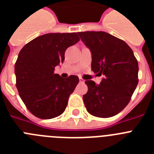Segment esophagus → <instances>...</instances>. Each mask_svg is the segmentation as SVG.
<instances>
[{
  "mask_svg": "<svg viewBox=\"0 0 154 154\" xmlns=\"http://www.w3.org/2000/svg\"><path fill=\"white\" fill-rule=\"evenodd\" d=\"M79 82H81V83H83L84 82H85V80H84L82 78H81V77H79Z\"/></svg>",
  "mask_w": 154,
  "mask_h": 154,
  "instance_id": "esophagus-1",
  "label": "esophagus"
}]
</instances>
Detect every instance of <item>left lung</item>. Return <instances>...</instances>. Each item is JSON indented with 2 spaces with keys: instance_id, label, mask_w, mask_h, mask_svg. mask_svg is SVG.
Masks as SVG:
<instances>
[{
  "instance_id": "obj_1",
  "label": "left lung",
  "mask_w": 154,
  "mask_h": 154,
  "mask_svg": "<svg viewBox=\"0 0 154 154\" xmlns=\"http://www.w3.org/2000/svg\"><path fill=\"white\" fill-rule=\"evenodd\" d=\"M92 52L91 69L104 75L100 85L86 80L83 96L87 111L94 116L108 118L120 112L130 103L138 84V62L124 41L104 31L79 32Z\"/></svg>"
}]
</instances>
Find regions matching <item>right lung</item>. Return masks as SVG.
I'll return each mask as SVG.
<instances>
[{
    "mask_svg": "<svg viewBox=\"0 0 154 154\" xmlns=\"http://www.w3.org/2000/svg\"><path fill=\"white\" fill-rule=\"evenodd\" d=\"M79 40L76 33L45 34L28 42L19 52L14 65L16 87L36 117L52 119L65 111L79 79L76 75L63 79L54 71L63 63L65 50Z\"/></svg>",
    "mask_w": 154,
    "mask_h": 154,
    "instance_id": "add662e5",
    "label": "right lung"
}]
</instances>
